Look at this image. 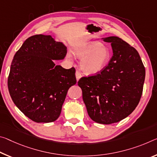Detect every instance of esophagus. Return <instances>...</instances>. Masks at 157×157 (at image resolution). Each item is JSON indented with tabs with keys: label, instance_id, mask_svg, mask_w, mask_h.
<instances>
[{
	"label": "esophagus",
	"instance_id": "esophagus-1",
	"mask_svg": "<svg viewBox=\"0 0 157 157\" xmlns=\"http://www.w3.org/2000/svg\"><path fill=\"white\" fill-rule=\"evenodd\" d=\"M75 76H76L77 81H78L79 79L82 78V75H81V73H79V72L78 71H77L76 73H75Z\"/></svg>",
	"mask_w": 157,
	"mask_h": 157
}]
</instances>
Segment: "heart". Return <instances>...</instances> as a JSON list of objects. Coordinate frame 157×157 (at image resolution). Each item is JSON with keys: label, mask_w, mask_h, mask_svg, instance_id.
Listing matches in <instances>:
<instances>
[{"label": "heart", "mask_w": 157, "mask_h": 157, "mask_svg": "<svg viewBox=\"0 0 157 157\" xmlns=\"http://www.w3.org/2000/svg\"><path fill=\"white\" fill-rule=\"evenodd\" d=\"M73 53L81 59L80 67L86 74L101 73L108 66L111 59V50L101 42L91 41L76 47ZM70 60L73 59L71 53L67 54Z\"/></svg>", "instance_id": "heart-1"}]
</instances>
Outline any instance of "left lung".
<instances>
[{
    "label": "left lung",
    "instance_id": "left-lung-1",
    "mask_svg": "<svg viewBox=\"0 0 157 157\" xmlns=\"http://www.w3.org/2000/svg\"><path fill=\"white\" fill-rule=\"evenodd\" d=\"M101 40L111 43L113 57L100 73L82 78L78 84L90 118L110 124L127 117L138 105L145 69L138 52L123 40L117 36Z\"/></svg>",
    "mask_w": 157,
    "mask_h": 157
}]
</instances>
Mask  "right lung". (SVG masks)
<instances>
[{
  "label": "right lung",
  "instance_id": "add662e5",
  "mask_svg": "<svg viewBox=\"0 0 157 157\" xmlns=\"http://www.w3.org/2000/svg\"><path fill=\"white\" fill-rule=\"evenodd\" d=\"M67 47L52 36L36 35L25 40L14 54L7 80L14 103L37 123H49L60 116L67 92L76 84L75 69H65Z\"/></svg>",
  "mask_w": 157,
  "mask_h": 157
}]
</instances>
